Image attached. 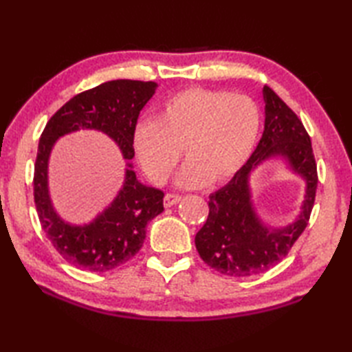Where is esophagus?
I'll list each match as a JSON object with an SVG mask.
<instances>
[{
  "label": "esophagus",
  "instance_id": "obj_1",
  "mask_svg": "<svg viewBox=\"0 0 352 352\" xmlns=\"http://www.w3.org/2000/svg\"><path fill=\"white\" fill-rule=\"evenodd\" d=\"M181 200H182V197H181V196H177V194H171V192H168V194H166V197H164V206H166V208H170V206L176 205V203H179Z\"/></svg>",
  "mask_w": 352,
  "mask_h": 352
}]
</instances>
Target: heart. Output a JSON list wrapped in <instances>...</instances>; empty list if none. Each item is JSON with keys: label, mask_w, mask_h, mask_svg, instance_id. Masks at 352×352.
<instances>
[{"label": "heart", "mask_w": 352, "mask_h": 352, "mask_svg": "<svg viewBox=\"0 0 352 352\" xmlns=\"http://www.w3.org/2000/svg\"><path fill=\"white\" fill-rule=\"evenodd\" d=\"M261 131V111L252 98L192 87L164 102L156 119L137 123L132 144L140 166L164 184L182 155L188 158L176 184L199 188L223 184L244 167Z\"/></svg>", "instance_id": "b5f03b06"}]
</instances>
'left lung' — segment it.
<instances>
[{"instance_id":"8db88e82","label":"left lung","mask_w":352,"mask_h":352,"mask_svg":"<svg viewBox=\"0 0 352 352\" xmlns=\"http://www.w3.org/2000/svg\"><path fill=\"white\" fill-rule=\"evenodd\" d=\"M265 129L259 144L232 181L209 196V215L197 232L196 248L210 268L230 277L268 271L291 252L314 209L318 171L314 149L301 120L268 85L263 87ZM280 155L307 182L302 212L286 228L271 230L255 214L249 173L263 160Z\"/></svg>"}]
</instances>
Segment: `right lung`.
I'll use <instances>...</instances> for the list:
<instances>
[{
  "label": "right lung",
  "instance_id": "1",
  "mask_svg": "<svg viewBox=\"0 0 352 352\" xmlns=\"http://www.w3.org/2000/svg\"><path fill=\"white\" fill-rule=\"evenodd\" d=\"M158 84L116 80L74 96L54 114L42 132L34 166V203L46 236L61 257L78 270L104 272L132 259L143 247L146 226L164 210V192L143 185L126 164L124 182L111 205L89 224L61 220L48 188V161L60 137L80 129H96L113 138L124 160L134 158L132 135L140 111Z\"/></svg>",
  "mask_w": 352,
  "mask_h": 352
}]
</instances>
